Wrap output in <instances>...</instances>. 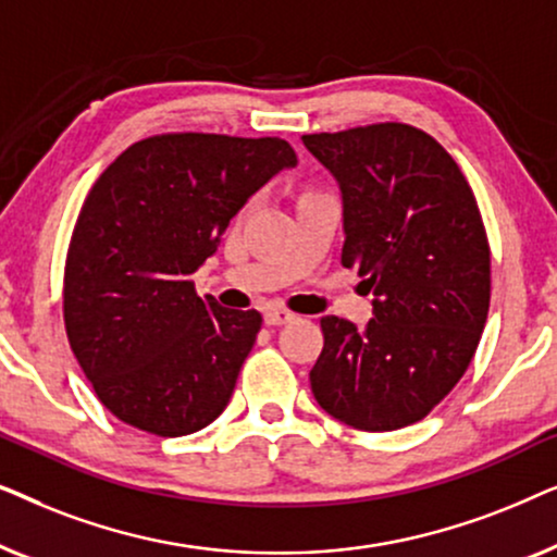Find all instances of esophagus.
<instances>
[{
    "label": "esophagus",
    "instance_id": "esophagus-1",
    "mask_svg": "<svg viewBox=\"0 0 557 557\" xmlns=\"http://www.w3.org/2000/svg\"><path fill=\"white\" fill-rule=\"evenodd\" d=\"M294 319L292 311L286 309H278V307H269L263 311V322L269 326H281V324H288Z\"/></svg>",
    "mask_w": 557,
    "mask_h": 557
}]
</instances>
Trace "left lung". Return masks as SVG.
Segmentation results:
<instances>
[{
	"label": "left lung",
	"instance_id": "1",
	"mask_svg": "<svg viewBox=\"0 0 557 557\" xmlns=\"http://www.w3.org/2000/svg\"><path fill=\"white\" fill-rule=\"evenodd\" d=\"M342 193V265L372 292L364 330L324 317L311 393L337 421L395 431L451 393L490 311V243L459 164L408 124L307 134Z\"/></svg>",
	"mask_w": 557,
	"mask_h": 557
}]
</instances>
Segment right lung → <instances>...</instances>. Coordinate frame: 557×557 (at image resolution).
I'll list each match as a JSON object with an SVG mask.
<instances>
[{
  "instance_id": "add662e5",
  "label": "right lung",
  "mask_w": 557,
  "mask_h": 557,
  "mask_svg": "<svg viewBox=\"0 0 557 557\" xmlns=\"http://www.w3.org/2000/svg\"><path fill=\"white\" fill-rule=\"evenodd\" d=\"M292 166V144L276 136L162 134L132 144L90 187L63 314L75 360L119 421L174 438L223 413L263 319L200 299L193 273L248 197Z\"/></svg>"
}]
</instances>
